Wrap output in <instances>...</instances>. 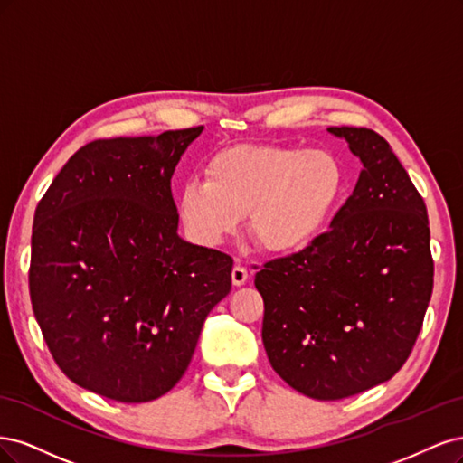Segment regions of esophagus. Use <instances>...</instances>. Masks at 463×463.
Here are the masks:
<instances>
[{
	"label": "esophagus",
	"instance_id": "1",
	"mask_svg": "<svg viewBox=\"0 0 463 463\" xmlns=\"http://www.w3.org/2000/svg\"><path fill=\"white\" fill-rule=\"evenodd\" d=\"M231 277H232V285L234 287H242V285H246V280H248V271H246V267L244 265H241V263H236L234 267H232V273H231Z\"/></svg>",
	"mask_w": 463,
	"mask_h": 463
}]
</instances>
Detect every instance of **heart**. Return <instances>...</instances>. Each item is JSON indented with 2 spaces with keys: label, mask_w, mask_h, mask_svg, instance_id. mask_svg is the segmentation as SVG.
Segmentation results:
<instances>
[{
  "label": "heart",
  "mask_w": 463,
  "mask_h": 463,
  "mask_svg": "<svg viewBox=\"0 0 463 463\" xmlns=\"http://www.w3.org/2000/svg\"><path fill=\"white\" fill-rule=\"evenodd\" d=\"M345 192V165L329 150L238 144L207 161L205 178H188L176 207L203 246H219L248 215L256 244L285 256L316 241Z\"/></svg>",
  "instance_id": "obj_1"
}]
</instances>
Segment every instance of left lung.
Returning a JSON list of instances; mask_svg holds the SVG:
<instances>
[{
    "label": "left lung",
    "instance_id": "left-lung-1",
    "mask_svg": "<svg viewBox=\"0 0 463 463\" xmlns=\"http://www.w3.org/2000/svg\"><path fill=\"white\" fill-rule=\"evenodd\" d=\"M360 157L346 203L307 248L256 273L267 357L294 391L340 400L406 364L432 294L427 207L381 134L331 127Z\"/></svg>",
    "mask_w": 463,
    "mask_h": 463
}]
</instances>
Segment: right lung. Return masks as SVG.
<instances>
[{
  "label": "right lung",
  "instance_id": "right-lung-1",
  "mask_svg": "<svg viewBox=\"0 0 463 463\" xmlns=\"http://www.w3.org/2000/svg\"><path fill=\"white\" fill-rule=\"evenodd\" d=\"M203 127L82 146L34 213L28 287L55 364L125 404L181 381L232 258L178 236L171 176Z\"/></svg>",
  "mask_w": 463,
  "mask_h": 463
}]
</instances>
